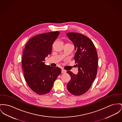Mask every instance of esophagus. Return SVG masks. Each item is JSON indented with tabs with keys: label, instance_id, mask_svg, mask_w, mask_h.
<instances>
[{
	"label": "esophagus",
	"instance_id": "esophagus-1",
	"mask_svg": "<svg viewBox=\"0 0 122 122\" xmlns=\"http://www.w3.org/2000/svg\"><path fill=\"white\" fill-rule=\"evenodd\" d=\"M61 73H66V71L65 70H64V69H62L61 70Z\"/></svg>",
	"mask_w": 122,
	"mask_h": 122
}]
</instances>
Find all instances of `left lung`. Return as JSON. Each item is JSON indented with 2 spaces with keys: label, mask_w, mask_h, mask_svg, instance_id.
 <instances>
[{
  "label": "left lung",
  "mask_w": 122,
  "mask_h": 122,
  "mask_svg": "<svg viewBox=\"0 0 122 122\" xmlns=\"http://www.w3.org/2000/svg\"><path fill=\"white\" fill-rule=\"evenodd\" d=\"M66 36L74 45L73 59L78 68L77 74L67 71L71 80L67 89L72 94L80 96L89 89L97 73L98 57L95 47L89 38L80 33H67Z\"/></svg>",
  "instance_id": "left-lung-1"
}]
</instances>
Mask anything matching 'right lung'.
Here are the masks:
<instances>
[{"label": "right lung", "instance_id": "right-lung-1", "mask_svg": "<svg viewBox=\"0 0 122 122\" xmlns=\"http://www.w3.org/2000/svg\"><path fill=\"white\" fill-rule=\"evenodd\" d=\"M59 31L37 35L27 43L22 57V68L29 87L39 95L48 93L61 70L45 64V58L51 54L54 42Z\"/></svg>", "mask_w": 122, "mask_h": 122}]
</instances>
